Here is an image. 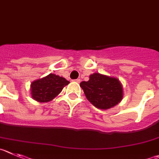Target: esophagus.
<instances>
[{
    "label": "esophagus",
    "instance_id": "obj_1",
    "mask_svg": "<svg viewBox=\"0 0 159 159\" xmlns=\"http://www.w3.org/2000/svg\"><path fill=\"white\" fill-rule=\"evenodd\" d=\"M74 81H75V82H77V83H80V82H81V80H80V79H78H78H75V80H74Z\"/></svg>",
    "mask_w": 159,
    "mask_h": 159
}]
</instances>
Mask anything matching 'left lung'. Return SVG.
I'll return each instance as SVG.
<instances>
[{"label":"left lung","mask_w":159,"mask_h":159,"mask_svg":"<svg viewBox=\"0 0 159 159\" xmlns=\"http://www.w3.org/2000/svg\"><path fill=\"white\" fill-rule=\"evenodd\" d=\"M80 86L89 101L99 109L113 107L122 100V85L118 78L94 73L88 81H81Z\"/></svg>","instance_id":"1"}]
</instances>
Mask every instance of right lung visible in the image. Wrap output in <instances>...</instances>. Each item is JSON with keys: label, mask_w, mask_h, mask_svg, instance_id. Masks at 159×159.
Masks as SVG:
<instances>
[{"label": "right lung", "mask_w": 159, "mask_h": 159, "mask_svg": "<svg viewBox=\"0 0 159 159\" xmlns=\"http://www.w3.org/2000/svg\"><path fill=\"white\" fill-rule=\"evenodd\" d=\"M69 83L63 77L49 74L48 76L33 81L30 84L31 95L34 100L40 103L49 102L61 93L63 87Z\"/></svg>", "instance_id": "right-lung-1"}]
</instances>
